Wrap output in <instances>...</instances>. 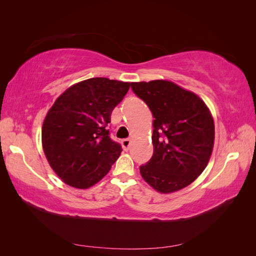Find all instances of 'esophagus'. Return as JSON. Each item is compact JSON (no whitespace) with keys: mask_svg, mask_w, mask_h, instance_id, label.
Listing matches in <instances>:
<instances>
[{"mask_svg":"<svg viewBox=\"0 0 256 256\" xmlns=\"http://www.w3.org/2000/svg\"><path fill=\"white\" fill-rule=\"evenodd\" d=\"M130 138H124V140H122V148L125 150H129V146H130Z\"/></svg>","mask_w":256,"mask_h":256,"instance_id":"obj_1","label":"esophagus"}]
</instances>
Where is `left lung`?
<instances>
[{
  "instance_id": "obj_1",
  "label": "left lung",
  "mask_w": 256,
  "mask_h": 256,
  "mask_svg": "<svg viewBox=\"0 0 256 256\" xmlns=\"http://www.w3.org/2000/svg\"><path fill=\"white\" fill-rule=\"evenodd\" d=\"M148 106L152 122V157L140 166L144 180L161 193L187 187L210 159L214 124L207 106L194 92L166 80L131 83Z\"/></svg>"
}]
</instances>
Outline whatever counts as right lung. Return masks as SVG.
Returning <instances> with one entry per match:
<instances>
[{
    "instance_id": "add662e5",
    "label": "right lung",
    "mask_w": 256,
    "mask_h": 256,
    "mask_svg": "<svg viewBox=\"0 0 256 256\" xmlns=\"http://www.w3.org/2000/svg\"><path fill=\"white\" fill-rule=\"evenodd\" d=\"M130 83L92 78L67 88L48 111L42 130L50 166L65 184L88 189L108 174L122 152L111 140V113Z\"/></svg>"
}]
</instances>
